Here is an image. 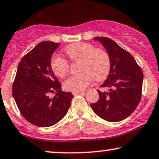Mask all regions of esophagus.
Wrapping results in <instances>:
<instances>
[{"instance_id": "34e87169", "label": "esophagus", "mask_w": 159, "mask_h": 159, "mask_svg": "<svg viewBox=\"0 0 159 159\" xmlns=\"http://www.w3.org/2000/svg\"><path fill=\"white\" fill-rule=\"evenodd\" d=\"M72 95H77L78 94H84L85 91H80V92H77V91H74L72 92Z\"/></svg>"}]
</instances>
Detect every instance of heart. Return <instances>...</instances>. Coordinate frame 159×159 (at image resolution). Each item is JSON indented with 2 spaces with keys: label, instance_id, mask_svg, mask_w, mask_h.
Listing matches in <instances>:
<instances>
[{
  "label": "heart",
  "instance_id": "obj_1",
  "mask_svg": "<svg viewBox=\"0 0 159 159\" xmlns=\"http://www.w3.org/2000/svg\"><path fill=\"white\" fill-rule=\"evenodd\" d=\"M64 53L70 60L80 61L81 74L72 75L64 83L68 91H83L91 84L93 78L96 81H102L107 78L110 71V58L107 52L95 49L88 43H72L65 47ZM50 66L56 75L64 77L69 71L67 61L59 56H53Z\"/></svg>",
  "mask_w": 159,
  "mask_h": 159
}]
</instances>
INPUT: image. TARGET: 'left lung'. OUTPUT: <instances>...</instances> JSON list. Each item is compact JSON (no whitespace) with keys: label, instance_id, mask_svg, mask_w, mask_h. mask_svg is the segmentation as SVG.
Segmentation results:
<instances>
[{"label":"left lung","instance_id":"8db88e82","mask_svg":"<svg viewBox=\"0 0 159 159\" xmlns=\"http://www.w3.org/2000/svg\"><path fill=\"white\" fill-rule=\"evenodd\" d=\"M107 52L110 58V71L101 87L108 92L98 90L99 99L91 104L97 116L110 122L127 118L134 112L141 97L144 75L135 58L117 43L105 37H95Z\"/></svg>","mask_w":159,"mask_h":159}]
</instances>
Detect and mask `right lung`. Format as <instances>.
<instances>
[{
    "label": "right lung",
    "mask_w": 159,
    "mask_h": 159,
    "mask_svg": "<svg viewBox=\"0 0 159 159\" xmlns=\"http://www.w3.org/2000/svg\"><path fill=\"white\" fill-rule=\"evenodd\" d=\"M59 43H39L19 63L12 86V95L26 121L38 127L54 125L67 113L73 95L61 91V84L52 70V55ZM56 91L49 98L48 93Z\"/></svg>",
    "instance_id": "right-lung-1"
}]
</instances>
